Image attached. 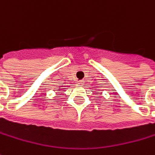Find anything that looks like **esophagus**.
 I'll list each match as a JSON object with an SVG mask.
<instances>
[{
    "label": "esophagus",
    "mask_w": 155,
    "mask_h": 155,
    "mask_svg": "<svg viewBox=\"0 0 155 155\" xmlns=\"http://www.w3.org/2000/svg\"><path fill=\"white\" fill-rule=\"evenodd\" d=\"M78 85H82L83 83H84V81H82V80H81V81H78Z\"/></svg>",
    "instance_id": "1"
}]
</instances>
